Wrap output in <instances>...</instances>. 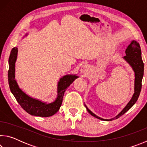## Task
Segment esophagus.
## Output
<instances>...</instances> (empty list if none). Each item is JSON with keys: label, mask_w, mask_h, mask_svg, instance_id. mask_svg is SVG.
<instances>
[{"label": "esophagus", "mask_w": 147, "mask_h": 147, "mask_svg": "<svg viewBox=\"0 0 147 147\" xmlns=\"http://www.w3.org/2000/svg\"><path fill=\"white\" fill-rule=\"evenodd\" d=\"M88 71H89V67H88V65H84L82 67V68H81L82 73H83L84 74H86L87 73H88Z\"/></svg>", "instance_id": "34e87169"}]
</instances>
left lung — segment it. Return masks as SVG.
I'll list each match as a JSON object with an SVG mask.
<instances>
[{
    "instance_id": "obj_1",
    "label": "left lung",
    "mask_w": 147,
    "mask_h": 147,
    "mask_svg": "<svg viewBox=\"0 0 147 147\" xmlns=\"http://www.w3.org/2000/svg\"><path fill=\"white\" fill-rule=\"evenodd\" d=\"M125 53L126 56L124 57V59L126 60V61L130 65L131 67L133 68L134 72H135V88H134V94L132 98H131L127 105L126 106L125 108L123 109V111L118 115H117L115 118L111 119H104L94 115L93 112H91L88 108V107L85 105L88 112L91 115L94 117L104 121H112L114 120V119H117L124 115L126 111H128L133 106L134 104L136 102V101L138 100V98L139 94H140V92L141 90V86H142V83L141 82H142V79L144 74V63L142 59V57H141V50L140 45L136 41H131L130 45H129L128 48L126 49Z\"/></svg>"
}]
</instances>
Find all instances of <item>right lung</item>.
Returning <instances> with one entry per match:
<instances>
[{"instance_id":"add662e5","label":"right lung","mask_w":147,"mask_h":147,"mask_svg":"<svg viewBox=\"0 0 147 147\" xmlns=\"http://www.w3.org/2000/svg\"><path fill=\"white\" fill-rule=\"evenodd\" d=\"M17 48L12 49L9 57L8 83L9 89L20 106L24 110L32 115L47 117L55 114L59 110L63 101L64 93L70 84L78 78L76 76L66 75L60 79L58 82V97L53 103L45 104L38 100L32 98L19 89L15 80V63L17 59Z\"/></svg>"}]
</instances>
